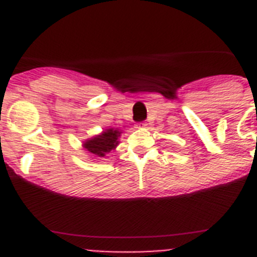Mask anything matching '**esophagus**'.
Masks as SVG:
<instances>
[{
	"label": "esophagus",
	"mask_w": 257,
	"mask_h": 257,
	"mask_svg": "<svg viewBox=\"0 0 257 257\" xmlns=\"http://www.w3.org/2000/svg\"><path fill=\"white\" fill-rule=\"evenodd\" d=\"M138 127H147V123H145V122H139V123H138Z\"/></svg>",
	"instance_id": "obj_1"
}]
</instances>
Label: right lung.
Returning <instances> with one entry per match:
<instances>
[{"label":"right lung","mask_w":257,"mask_h":257,"mask_svg":"<svg viewBox=\"0 0 257 257\" xmlns=\"http://www.w3.org/2000/svg\"><path fill=\"white\" fill-rule=\"evenodd\" d=\"M121 136V131L118 128H108L100 135H96L83 143V148L95 157H105L109 152L115 149L118 145V138Z\"/></svg>","instance_id":"obj_1"}]
</instances>
